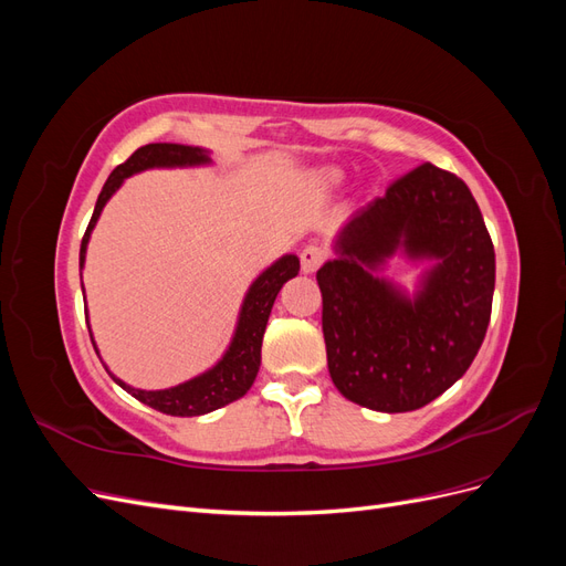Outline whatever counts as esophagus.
I'll use <instances>...</instances> for the list:
<instances>
[{"mask_svg":"<svg viewBox=\"0 0 566 566\" xmlns=\"http://www.w3.org/2000/svg\"><path fill=\"white\" fill-rule=\"evenodd\" d=\"M325 252L321 245H306L302 252H300V262H302V271L304 273H314L323 262H325Z\"/></svg>","mask_w":566,"mask_h":566,"instance_id":"esophagus-1","label":"esophagus"}]
</instances>
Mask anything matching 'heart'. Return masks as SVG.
<instances>
[{
    "label": "heart",
    "instance_id": "1",
    "mask_svg": "<svg viewBox=\"0 0 566 566\" xmlns=\"http://www.w3.org/2000/svg\"><path fill=\"white\" fill-rule=\"evenodd\" d=\"M325 179H328V181H337V172H325Z\"/></svg>",
    "mask_w": 566,
    "mask_h": 566
}]
</instances>
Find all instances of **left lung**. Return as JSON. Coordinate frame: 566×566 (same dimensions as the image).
Here are the masks:
<instances>
[{
  "label": "left lung",
  "instance_id": "left-lung-1",
  "mask_svg": "<svg viewBox=\"0 0 566 566\" xmlns=\"http://www.w3.org/2000/svg\"><path fill=\"white\" fill-rule=\"evenodd\" d=\"M397 251L434 259L408 298L374 273ZM316 281L328 370L345 399L406 413L460 380L482 347L495 252L465 181L424 163L358 210Z\"/></svg>",
  "mask_w": 566,
  "mask_h": 566
}]
</instances>
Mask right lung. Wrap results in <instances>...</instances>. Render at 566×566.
Listing matches in <instances>:
<instances>
[{
    "label": "right lung",
    "instance_id": "right-lung-1",
    "mask_svg": "<svg viewBox=\"0 0 566 566\" xmlns=\"http://www.w3.org/2000/svg\"><path fill=\"white\" fill-rule=\"evenodd\" d=\"M208 163H210L208 150H202L198 146L148 144V146L136 148L123 165H117L113 169L108 181L104 184V188H101L92 221L87 231H84L82 245H80V269L84 266V254H87L90 235L101 217V210H104V205L111 200V196L117 191V188L123 186L127 177L144 172V169H150V167H196V165H208ZM297 271H300L297 256L285 254L279 262H273L264 273H260V279L250 285L248 295L243 300L241 316H238L235 333L227 354L221 356V361L214 368L205 370L202 375H198V378L169 389L146 391V389H134L125 385L123 380L115 378L111 370L108 375L125 391H129L134 399H139L142 403L156 408L167 416H181V418L205 416L210 413V410H217L235 399H241L243 394L252 387L256 370H260V364H262V339H264L271 306L276 302V295L281 293L283 283L295 279ZM90 337H92V331H90Z\"/></svg>",
    "mask_w": 566,
    "mask_h": 566
}]
</instances>
